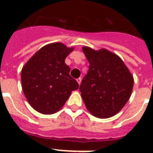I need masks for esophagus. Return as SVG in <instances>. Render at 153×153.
Here are the masks:
<instances>
[{"label": "esophagus", "instance_id": "1", "mask_svg": "<svg viewBox=\"0 0 153 153\" xmlns=\"http://www.w3.org/2000/svg\"><path fill=\"white\" fill-rule=\"evenodd\" d=\"M81 80H82V79H81L80 77L78 78V79H76V81H77V83H79V84H80V83H81Z\"/></svg>", "mask_w": 153, "mask_h": 153}]
</instances>
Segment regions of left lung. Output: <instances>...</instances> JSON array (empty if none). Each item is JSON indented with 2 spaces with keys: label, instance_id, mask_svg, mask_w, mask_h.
Returning <instances> with one entry per match:
<instances>
[{
  "label": "left lung",
  "instance_id": "8db88e82",
  "mask_svg": "<svg viewBox=\"0 0 153 153\" xmlns=\"http://www.w3.org/2000/svg\"><path fill=\"white\" fill-rule=\"evenodd\" d=\"M90 63L79 86L86 109L93 116L109 118L125 106L132 93L133 76L121 58L106 49L83 47Z\"/></svg>",
  "mask_w": 153,
  "mask_h": 153
}]
</instances>
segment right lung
<instances>
[{
	"label": "right lung",
	"instance_id": "add662e5",
	"mask_svg": "<svg viewBox=\"0 0 153 153\" xmlns=\"http://www.w3.org/2000/svg\"><path fill=\"white\" fill-rule=\"evenodd\" d=\"M74 51L62 43L47 44L27 62L21 70L24 96L30 106L42 114L60 110L77 90L79 84L70 75L65 59Z\"/></svg>",
	"mask_w": 153,
	"mask_h": 153
}]
</instances>
